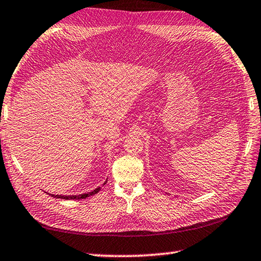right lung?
<instances>
[{
  "label": "right lung",
  "instance_id": "right-lung-1",
  "mask_svg": "<svg viewBox=\"0 0 261 261\" xmlns=\"http://www.w3.org/2000/svg\"><path fill=\"white\" fill-rule=\"evenodd\" d=\"M106 184H107V180H106V181L103 182L102 186H105ZM100 189H101V187H98V188H95L94 190L90 191V193L80 194V195H67V196H65V195H54V194H49V193H47V194L50 195L51 197H54V198H61V199H75V200H79V199H86L87 197H90V196L95 195Z\"/></svg>",
  "mask_w": 261,
  "mask_h": 261
}]
</instances>
